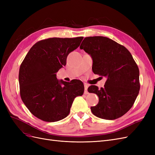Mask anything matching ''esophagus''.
Returning a JSON list of instances; mask_svg holds the SVG:
<instances>
[{"mask_svg": "<svg viewBox=\"0 0 155 155\" xmlns=\"http://www.w3.org/2000/svg\"><path fill=\"white\" fill-rule=\"evenodd\" d=\"M84 87H85V94H88V91H87V89L88 87V85L87 83H85V85H84Z\"/></svg>", "mask_w": 155, "mask_h": 155, "instance_id": "34e87169", "label": "esophagus"}]
</instances>
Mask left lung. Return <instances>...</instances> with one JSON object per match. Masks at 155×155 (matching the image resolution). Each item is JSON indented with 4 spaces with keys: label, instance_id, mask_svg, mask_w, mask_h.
Wrapping results in <instances>:
<instances>
[{
    "label": "left lung",
    "instance_id": "8db88e82",
    "mask_svg": "<svg viewBox=\"0 0 155 155\" xmlns=\"http://www.w3.org/2000/svg\"><path fill=\"white\" fill-rule=\"evenodd\" d=\"M80 49L92 57L93 72L107 78L104 88H88L99 97L97 105L91 107L93 114L109 120L122 116L133 107L140 88L139 69L132 55L125 46L102 36L85 37Z\"/></svg>",
    "mask_w": 155,
    "mask_h": 155
}]
</instances>
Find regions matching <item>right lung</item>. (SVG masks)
Listing matches in <instances>:
<instances>
[{
	"mask_svg": "<svg viewBox=\"0 0 155 155\" xmlns=\"http://www.w3.org/2000/svg\"><path fill=\"white\" fill-rule=\"evenodd\" d=\"M83 37H53L41 40L30 48L22 62L18 82L21 99L31 113L45 121H58L69 114L74 98L82 96L78 79L59 81L56 73L66 65L67 58L80 45Z\"/></svg>",
	"mask_w": 155,
	"mask_h": 155,
	"instance_id": "obj_1",
	"label": "right lung"
}]
</instances>
